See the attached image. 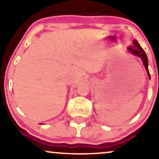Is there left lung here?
Masks as SVG:
<instances>
[{
	"instance_id": "8db88e82",
	"label": "left lung",
	"mask_w": 159,
	"mask_h": 159,
	"mask_svg": "<svg viewBox=\"0 0 159 159\" xmlns=\"http://www.w3.org/2000/svg\"><path fill=\"white\" fill-rule=\"evenodd\" d=\"M129 51H130L132 52V53L135 54V55L139 56L140 58H141L142 61H143V64L144 65V67L146 68V70H147V73H148V77L150 78V73H149V70H148V57H147L146 56V53L145 52L143 49H142V48L141 46L139 45V44L136 40H134V46L133 47H130L129 48Z\"/></svg>"
}]
</instances>
